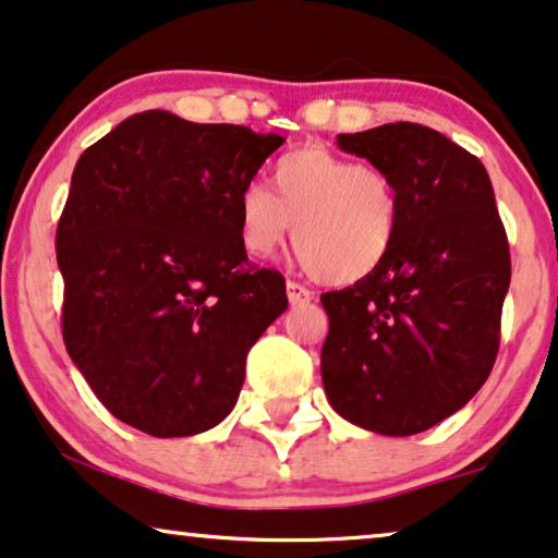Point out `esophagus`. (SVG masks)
Instances as JSON below:
<instances>
[{"instance_id": "34e87169", "label": "esophagus", "mask_w": 558, "mask_h": 558, "mask_svg": "<svg viewBox=\"0 0 558 558\" xmlns=\"http://www.w3.org/2000/svg\"><path fill=\"white\" fill-rule=\"evenodd\" d=\"M286 293H288V301H291V306H301V303H308L314 299V293H311L306 286L295 283V280H288Z\"/></svg>"}]
</instances>
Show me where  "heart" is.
<instances>
[{
  "instance_id": "heart-1",
  "label": "heart",
  "mask_w": 558,
  "mask_h": 558,
  "mask_svg": "<svg viewBox=\"0 0 558 558\" xmlns=\"http://www.w3.org/2000/svg\"><path fill=\"white\" fill-rule=\"evenodd\" d=\"M270 183L272 193L244 185L236 202V236L247 257H272L291 225L295 250L322 283L354 286L390 257L403 198L383 168L308 145L275 162Z\"/></svg>"
}]
</instances>
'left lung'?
<instances>
[{"label":"left lung","instance_id":"obj_1","mask_svg":"<svg viewBox=\"0 0 558 558\" xmlns=\"http://www.w3.org/2000/svg\"><path fill=\"white\" fill-rule=\"evenodd\" d=\"M337 143L392 175L403 219L380 270L322 295L324 390L354 426L413 436L470 403L495 365L508 236L485 166L441 132L396 122Z\"/></svg>","mask_w":558,"mask_h":558}]
</instances>
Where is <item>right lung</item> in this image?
I'll return each instance as SVG.
<instances>
[{"mask_svg": "<svg viewBox=\"0 0 558 558\" xmlns=\"http://www.w3.org/2000/svg\"><path fill=\"white\" fill-rule=\"evenodd\" d=\"M242 124L140 111L81 155L58 221L63 341L107 411L173 439L232 413L244 362L288 308L247 263L236 202L283 145Z\"/></svg>", "mask_w": 558, "mask_h": 558, "instance_id": "add662e5", "label": "right lung"}]
</instances>
